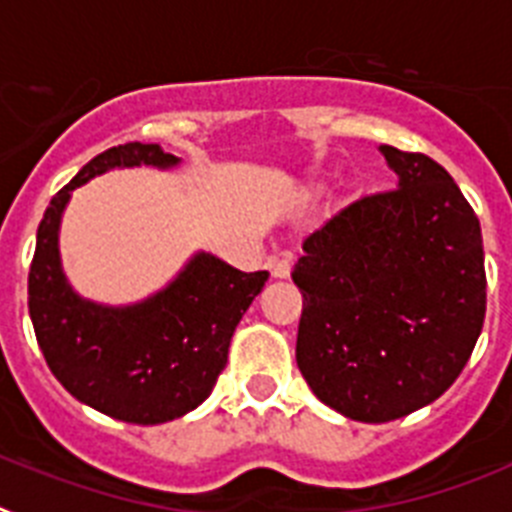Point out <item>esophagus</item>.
<instances>
[{"instance_id": "1", "label": "esophagus", "mask_w": 512, "mask_h": 512, "mask_svg": "<svg viewBox=\"0 0 512 512\" xmlns=\"http://www.w3.org/2000/svg\"><path fill=\"white\" fill-rule=\"evenodd\" d=\"M268 268L273 278H288L291 275V260L286 255H273L268 260Z\"/></svg>"}]
</instances>
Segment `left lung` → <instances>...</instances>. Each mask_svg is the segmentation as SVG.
<instances>
[{
	"instance_id": "8db88e82",
	"label": "left lung",
	"mask_w": 512,
	"mask_h": 512,
	"mask_svg": "<svg viewBox=\"0 0 512 512\" xmlns=\"http://www.w3.org/2000/svg\"><path fill=\"white\" fill-rule=\"evenodd\" d=\"M399 188L366 195L311 231L291 278L304 296L296 363L350 420L389 422L459 379L482 332L479 219L420 151L379 146Z\"/></svg>"
}]
</instances>
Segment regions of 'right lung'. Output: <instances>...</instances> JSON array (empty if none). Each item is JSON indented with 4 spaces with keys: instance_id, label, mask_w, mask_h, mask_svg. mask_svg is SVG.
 Instances as JSON below:
<instances>
[{
    "instance_id": "obj_1",
    "label": "right lung",
    "mask_w": 512,
    "mask_h": 512,
    "mask_svg": "<svg viewBox=\"0 0 512 512\" xmlns=\"http://www.w3.org/2000/svg\"><path fill=\"white\" fill-rule=\"evenodd\" d=\"M175 162L141 141L90 159L48 203L28 275L30 319L53 376L79 402L136 425L175 420L211 394L239 319L268 281L265 270L242 273L198 255L167 291L128 309L71 293L59 265V219L71 190L113 167Z\"/></svg>"
}]
</instances>
